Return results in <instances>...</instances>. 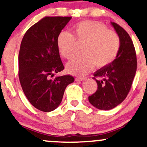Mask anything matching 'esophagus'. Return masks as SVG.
I'll use <instances>...</instances> for the list:
<instances>
[{"instance_id":"1","label":"esophagus","mask_w":147,"mask_h":147,"mask_svg":"<svg viewBox=\"0 0 147 147\" xmlns=\"http://www.w3.org/2000/svg\"><path fill=\"white\" fill-rule=\"evenodd\" d=\"M86 79V77H76L75 81L77 82H79V81H83Z\"/></svg>"}]
</instances>
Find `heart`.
<instances>
[{
    "label": "heart",
    "mask_w": 147,
    "mask_h": 147,
    "mask_svg": "<svg viewBox=\"0 0 147 147\" xmlns=\"http://www.w3.org/2000/svg\"><path fill=\"white\" fill-rule=\"evenodd\" d=\"M77 44H84V56L76 57L67 64V70L76 75H84L94 66L103 68L109 65L117 57L120 40L115 32L97 21H82L74 25L72 34L63 31L57 38L61 56L70 59L74 56Z\"/></svg>",
    "instance_id": "1"
}]
</instances>
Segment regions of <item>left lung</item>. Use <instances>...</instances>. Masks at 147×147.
Returning a JSON list of instances; mask_svg holds the SVG:
<instances>
[{"mask_svg": "<svg viewBox=\"0 0 147 147\" xmlns=\"http://www.w3.org/2000/svg\"><path fill=\"white\" fill-rule=\"evenodd\" d=\"M120 40L119 52L112 63L93 74L97 90L89 96L92 106L100 110H111L125 99L131 90L137 70V57L132 40L125 30L112 23Z\"/></svg>", "mask_w": 147, "mask_h": 147, "instance_id": "1", "label": "left lung"}]
</instances>
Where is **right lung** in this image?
Returning <instances> with one entry per match:
<instances>
[{
	"instance_id": "right-lung-1",
	"label": "right lung",
	"mask_w": 147,
	"mask_h": 147,
	"mask_svg": "<svg viewBox=\"0 0 147 147\" xmlns=\"http://www.w3.org/2000/svg\"><path fill=\"white\" fill-rule=\"evenodd\" d=\"M72 17L45 16L30 28L18 55V77L23 92L34 107L43 112L56 109L65 88L75 81L70 75L50 79L64 69L57 38Z\"/></svg>"
}]
</instances>
